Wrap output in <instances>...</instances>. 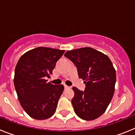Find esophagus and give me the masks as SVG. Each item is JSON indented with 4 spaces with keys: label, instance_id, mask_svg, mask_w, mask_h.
<instances>
[{
    "label": "esophagus",
    "instance_id": "esophagus-1",
    "mask_svg": "<svg viewBox=\"0 0 135 135\" xmlns=\"http://www.w3.org/2000/svg\"><path fill=\"white\" fill-rule=\"evenodd\" d=\"M64 87H65V89H70V88H71V86H67L66 84H64Z\"/></svg>",
    "mask_w": 135,
    "mask_h": 135
}]
</instances>
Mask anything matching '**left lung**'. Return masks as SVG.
Returning <instances> with one entry per match:
<instances>
[{"label": "left lung", "mask_w": 135, "mask_h": 135, "mask_svg": "<svg viewBox=\"0 0 135 135\" xmlns=\"http://www.w3.org/2000/svg\"><path fill=\"white\" fill-rule=\"evenodd\" d=\"M64 56L73 62L78 76L86 86L84 91L73 87L71 103L76 115L84 120H93L108 108L115 90L116 74L106 55L90 47L67 51Z\"/></svg>", "instance_id": "1"}]
</instances>
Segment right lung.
<instances>
[{"label":"right lung","instance_id":"add662e5","mask_svg":"<svg viewBox=\"0 0 135 135\" xmlns=\"http://www.w3.org/2000/svg\"><path fill=\"white\" fill-rule=\"evenodd\" d=\"M64 50L37 47L19 59L15 70L14 85L21 107L32 118L45 120L54 114L64 90L62 84L47 82Z\"/></svg>","mask_w":135,"mask_h":135}]
</instances>
